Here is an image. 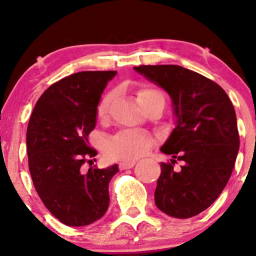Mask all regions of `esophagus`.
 <instances>
[{
  "label": "esophagus",
  "instance_id": "1",
  "mask_svg": "<svg viewBox=\"0 0 256 256\" xmlns=\"http://www.w3.org/2000/svg\"><path fill=\"white\" fill-rule=\"evenodd\" d=\"M134 161H122V162L119 164V168L120 170H128L132 168L134 166Z\"/></svg>",
  "mask_w": 256,
  "mask_h": 256
}]
</instances>
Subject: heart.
Returning <instances> with one entry per match:
<instances>
[{
	"mask_svg": "<svg viewBox=\"0 0 256 256\" xmlns=\"http://www.w3.org/2000/svg\"><path fill=\"white\" fill-rule=\"evenodd\" d=\"M160 95L161 94L156 90L143 88V89L137 91V101L143 108L152 98ZM113 98V92H110L104 95L98 102L96 114H98V118L100 120L107 118ZM152 144H154V142H152V137L146 134V132L122 130L112 136L110 140H107L104 144V152L108 158H114V160H134V158L148 154L152 148Z\"/></svg>",
	"mask_w": 256,
	"mask_h": 256,
	"instance_id": "b5f03b06",
	"label": "heart"
}]
</instances>
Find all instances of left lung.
Wrapping results in <instances>:
<instances>
[{
    "label": "left lung",
    "instance_id": "left-lung-1",
    "mask_svg": "<svg viewBox=\"0 0 256 256\" xmlns=\"http://www.w3.org/2000/svg\"><path fill=\"white\" fill-rule=\"evenodd\" d=\"M134 68L167 91L177 118L160 149L172 158L161 162L155 204L173 218H192L219 198L231 177L240 149L234 108L222 86L178 64ZM176 160L184 162L179 172Z\"/></svg>",
    "mask_w": 256,
    "mask_h": 256
}]
</instances>
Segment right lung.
<instances>
[{
	"instance_id": "1",
	"label": "right lung",
	"mask_w": 256,
	"mask_h": 256,
	"mask_svg": "<svg viewBox=\"0 0 256 256\" xmlns=\"http://www.w3.org/2000/svg\"><path fill=\"white\" fill-rule=\"evenodd\" d=\"M116 74L84 71L62 78L44 91L31 114L26 148L32 182L44 206L64 225H90L108 210V184L118 165L88 172L83 165L98 155L89 134L102 92Z\"/></svg>"
}]
</instances>
